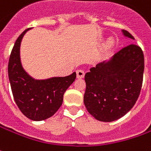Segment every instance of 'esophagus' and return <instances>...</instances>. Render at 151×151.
Segmentation results:
<instances>
[{
  "instance_id": "obj_1",
  "label": "esophagus",
  "mask_w": 151,
  "mask_h": 151,
  "mask_svg": "<svg viewBox=\"0 0 151 151\" xmlns=\"http://www.w3.org/2000/svg\"><path fill=\"white\" fill-rule=\"evenodd\" d=\"M77 78H83V77H84V72L81 70V69H78V70H77Z\"/></svg>"
}]
</instances>
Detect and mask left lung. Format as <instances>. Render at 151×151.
Masks as SVG:
<instances>
[{"label": "left lung", "mask_w": 151, "mask_h": 151, "mask_svg": "<svg viewBox=\"0 0 151 151\" xmlns=\"http://www.w3.org/2000/svg\"><path fill=\"white\" fill-rule=\"evenodd\" d=\"M127 38L131 34L122 30ZM145 69L139 46L129 45L109 60L96 64L86 73L83 103L89 114L101 122H113L133 108L140 93Z\"/></svg>", "instance_id": "obj_1"}]
</instances>
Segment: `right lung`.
Returning a JSON list of instances; mask_svg holds the SVG:
<instances>
[{
  "label": "right lung",
  "instance_id": "obj_1",
  "mask_svg": "<svg viewBox=\"0 0 151 151\" xmlns=\"http://www.w3.org/2000/svg\"><path fill=\"white\" fill-rule=\"evenodd\" d=\"M24 30L17 38L8 63V77L14 101L24 116L33 121H43L50 117L60 108L63 95L74 82L76 73L66 77H52L35 79L24 70L20 56V46Z\"/></svg>",
  "mask_w": 151,
  "mask_h": 151
}]
</instances>
